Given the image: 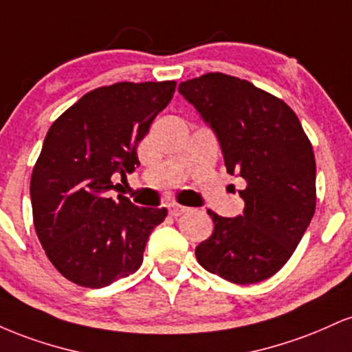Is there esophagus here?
Listing matches in <instances>:
<instances>
[{
    "label": "esophagus",
    "instance_id": "esophagus-1",
    "mask_svg": "<svg viewBox=\"0 0 352 352\" xmlns=\"http://www.w3.org/2000/svg\"><path fill=\"white\" fill-rule=\"evenodd\" d=\"M188 207H184V205H179V204H170L168 205V212H170L172 217H180L184 215V213L188 212Z\"/></svg>",
    "mask_w": 352,
    "mask_h": 352
}]
</instances>
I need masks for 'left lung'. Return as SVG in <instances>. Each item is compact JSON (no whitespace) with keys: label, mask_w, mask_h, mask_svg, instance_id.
<instances>
[{"label":"left lung","mask_w":352,"mask_h":352,"mask_svg":"<svg viewBox=\"0 0 352 352\" xmlns=\"http://www.w3.org/2000/svg\"><path fill=\"white\" fill-rule=\"evenodd\" d=\"M179 91L215 131L227 172L246 182L243 215L208 210L215 227L197 260L235 285L263 281L292 258L316 210L313 145L293 109L248 80L208 72Z\"/></svg>","instance_id":"obj_1"}]
</instances>
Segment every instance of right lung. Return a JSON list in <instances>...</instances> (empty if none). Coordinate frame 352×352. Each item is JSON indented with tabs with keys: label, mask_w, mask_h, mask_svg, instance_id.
Wrapping results in <instances>:
<instances>
[{
	"label": "right lung",
	"mask_w": 352,
	"mask_h": 352,
	"mask_svg": "<svg viewBox=\"0 0 352 352\" xmlns=\"http://www.w3.org/2000/svg\"><path fill=\"white\" fill-rule=\"evenodd\" d=\"M175 80L116 82L87 92L52 122L31 175L36 233L54 268L84 288H104L140 268L167 208L112 199V175L135 170L137 145L167 107Z\"/></svg>",
	"instance_id": "1"
}]
</instances>
